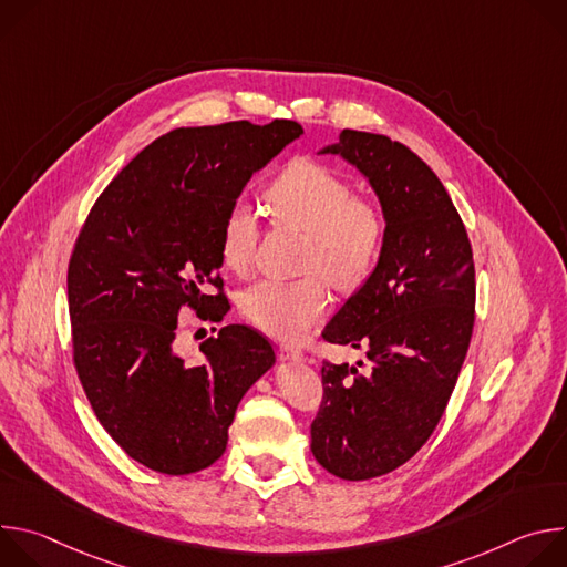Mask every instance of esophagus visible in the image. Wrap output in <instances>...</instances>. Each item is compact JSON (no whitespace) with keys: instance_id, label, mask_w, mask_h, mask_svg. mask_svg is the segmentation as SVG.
I'll list each match as a JSON object with an SVG mask.
<instances>
[{"instance_id":"1","label":"esophagus","mask_w":567,"mask_h":567,"mask_svg":"<svg viewBox=\"0 0 567 567\" xmlns=\"http://www.w3.org/2000/svg\"><path fill=\"white\" fill-rule=\"evenodd\" d=\"M278 357H280V361H285V363H302V361H305V354H302L300 350L291 348V346H280Z\"/></svg>"}]
</instances>
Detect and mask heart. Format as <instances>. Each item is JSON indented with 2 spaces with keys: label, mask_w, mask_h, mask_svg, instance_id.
<instances>
[{
  "label": "heart",
  "mask_w": 567,
  "mask_h": 567,
  "mask_svg": "<svg viewBox=\"0 0 567 567\" xmlns=\"http://www.w3.org/2000/svg\"><path fill=\"white\" fill-rule=\"evenodd\" d=\"M276 221L305 230L298 280H258L239 293V311L280 341H300L328 313L322 278L339 289L354 287L372 269L383 239V217L374 202L352 195L334 171L296 158L265 193ZM258 217L247 202H233L219 228V254L230 271H247L258 247Z\"/></svg>",
  "instance_id": "1"
}]
</instances>
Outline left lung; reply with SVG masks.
Masks as SVG:
<instances>
[{
    "mask_svg": "<svg viewBox=\"0 0 567 567\" xmlns=\"http://www.w3.org/2000/svg\"><path fill=\"white\" fill-rule=\"evenodd\" d=\"M318 154L354 166L383 215L374 269L322 332L368 350L370 370L322 363L326 396L311 424L322 468L370 480L411 460L446 409L473 332V254L446 188L406 145L343 130Z\"/></svg>",
    "mask_w": 567,
    "mask_h": 567,
    "instance_id": "8db88e82",
    "label": "left lung"
}]
</instances>
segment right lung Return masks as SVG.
Masks as SVG:
<instances>
[{
    "label": "right lung",
    "instance_id": "obj_1",
    "mask_svg": "<svg viewBox=\"0 0 567 567\" xmlns=\"http://www.w3.org/2000/svg\"><path fill=\"white\" fill-rule=\"evenodd\" d=\"M296 121L179 127L141 150L94 204L66 276L73 361L110 437L138 464L188 475L221 457L247 390L276 354L245 326L175 352L184 305L221 318L226 210L291 141Z\"/></svg>",
    "mask_w": 567,
    "mask_h": 567
}]
</instances>
